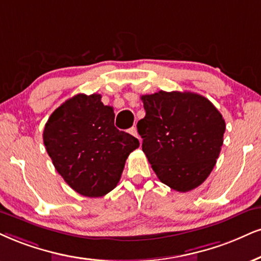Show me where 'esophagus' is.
Segmentation results:
<instances>
[{"instance_id": "34e87169", "label": "esophagus", "mask_w": 261, "mask_h": 261, "mask_svg": "<svg viewBox=\"0 0 261 261\" xmlns=\"http://www.w3.org/2000/svg\"><path fill=\"white\" fill-rule=\"evenodd\" d=\"M129 133L132 134V136H134V137L139 138V137H138V130H137V127H132L130 129H129ZM139 140H140V138H139Z\"/></svg>"}]
</instances>
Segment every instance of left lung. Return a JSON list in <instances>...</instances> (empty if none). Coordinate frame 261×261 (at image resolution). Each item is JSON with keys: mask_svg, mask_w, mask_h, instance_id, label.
<instances>
[{"mask_svg": "<svg viewBox=\"0 0 261 261\" xmlns=\"http://www.w3.org/2000/svg\"><path fill=\"white\" fill-rule=\"evenodd\" d=\"M146 115L138 122L143 151L163 184L194 190L213 170L224 141L225 121L204 96L191 92L141 95Z\"/></svg>", "mask_w": 261, "mask_h": 261, "instance_id": "1", "label": "left lung"}]
</instances>
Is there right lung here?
Segmentation results:
<instances>
[{"mask_svg":"<svg viewBox=\"0 0 261 261\" xmlns=\"http://www.w3.org/2000/svg\"><path fill=\"white\" fill-rule=\"evenodd\" d=\"M115 112L100 94H77L48 118L43 143L57 172L86 197H101L120 181L139 140L114 124Z\"/></svg>","mask_w":261,"mask_h":261,"instance_id":"1","label":"right lung"}]
</instances>
